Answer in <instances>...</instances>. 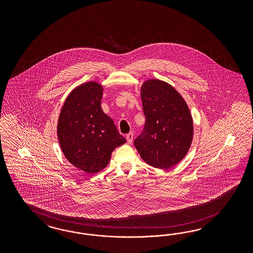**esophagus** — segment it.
I'll return each instance as SVG.
<instances>
[{"label": "esophagus", "mask_w": 253, "mask_h": 253, "mask_svg": "<svg viewBox=\"0 0 253 253\" xmlns=\"http://www.w3.org/2000/svg\"><path fill=\"white\" fill-rule=\"evenodd\" d=\"M132 139H133V133H132V132H130V133H128V134L126 135V140H127V143H128V144H131Z\"/></svg>", "instance_id": "esophagus-1"}]
</instances>
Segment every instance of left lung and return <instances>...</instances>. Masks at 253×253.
I'll use <instances>...</instances> for the list:
<instances>
[{"mask_svg": "<svg viewBox=\"0 0 253 253\" xmlns=\"http://www.w3.org/2000/svg\"><path fill=\"white\" fill-rule=\"evenodd\" d=\"M145 129L134 140L143 161L158 169H169L184 159L194 136L189 107L176 89L158 79L140 88Z\"/></svg>", "mask_w": 253, "mask_h": 253, "instance_id": "left-lung-1", "label": "left lung"}]
</instances>
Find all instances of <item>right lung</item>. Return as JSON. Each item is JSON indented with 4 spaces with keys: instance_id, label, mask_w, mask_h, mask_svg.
Listing matches in <instances>:
<instances>
[{
    "instance_id": "add662e5",
    "label": "right lung",
    "mask_w": 253,
    "mask_h": 253,
    "mask_svg": "<svg viewBox=\"0 0 253 253\" xmlns=\"http://www.w3.org/2000/svg\"><path fill=\"white\" fill-rule=\"evenodd\" d=\"M103 91L96 82L79 85L65 100L57 123L64 156L89 174L106 168L113 150L126 142L112 119L102 110Z\"/></svg>"
}]
</instances>
